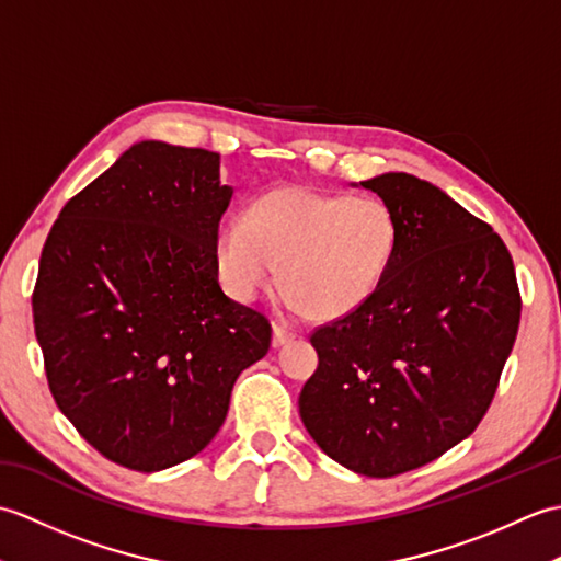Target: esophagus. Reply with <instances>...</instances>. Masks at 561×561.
<instances>
[{
  "mask_svg": "<svg viewBox=\"0 0 561 561\" xmlns=\"http://www.w3.org/2000/svg\"><path fill=\"white\" fill-rule=\"evenodd\" d=\"M294 337H296V332L289 330L287 325H282V323L272 325V344H274V347H284V344L291 342Z\"/></svg>",
  "mask_w": 561,
  "mask_h": 561,
  "instance_id": "esophagus-1",
  "label": "esophagus"
}]
</instances>
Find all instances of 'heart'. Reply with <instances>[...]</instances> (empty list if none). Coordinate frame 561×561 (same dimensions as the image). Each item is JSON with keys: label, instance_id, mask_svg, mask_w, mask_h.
<instances>
[{"label": "heart", "instance_id": "obj_1", "mask_svg": "<svg viewBox=\"0 0 561 561\" xmlns=\"http://www.w3.org/2000/svg\"><path fill=\"white\" fill-rule=\"evenodd\" d=\"M398 238L383 199L287 185L260 195L248 217L231 214L219 224L217 265L224 287L241 301L267 289L279 267L296 311L337 320L371 299L396 257Z\"/></svg>", "mask_w": 561, "mask_h": 561}]
</instances>
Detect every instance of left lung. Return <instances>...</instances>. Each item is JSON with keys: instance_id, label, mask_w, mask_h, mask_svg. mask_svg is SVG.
<instances>
[{"instance_id": "obj_1", "label": "left lung", "mask_w": 561, "mask_h": 561, "mask_svg": "<svg viewBox=\"0 0 561 561\" xmlns=\"http://www.w3.org/2000/svg\"><path fill=\"white\" fill-rule=\"evenodd\" d=\"M390 207L398 250L359 311L311 332L301 420L332 460L366 478L422 468L490 410L520 323L514 260L490 224L432 183H362Z\"/></svg>"}]
</instances>
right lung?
I'll list each match as a JSON object with an SVG mask.
<instances>
[{
	"label": "right lung",
	"mask_w": 561,
	"mask_h": 561,
	"mask_svg": "<svg viewBox=\"0 0 561 561\" xmlns=\"http://www.w3.org/2000/svg\"><path fill=\"white\" fill-rule=\"evenodd\" d=\"M231 195L217 151L141 141L47 233L31 299L47 386L127 470H165L205 448L238 374L270 350V320L219 287Z\"/></svg>",
	"instance_id": "obj_1"
}]
</instances>
